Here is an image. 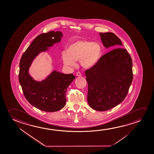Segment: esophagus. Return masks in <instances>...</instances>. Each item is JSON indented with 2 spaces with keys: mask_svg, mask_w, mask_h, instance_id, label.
<instances>
[{
  "mask_svg": "<svg viewBox=\"0 0 154 154\" xmlns=\"http://www.w3.org/2000/svg\"><path fill=\"white\" fill-rule=\"evenodd\" d=\"M76 76H78V77H81L82 76V73L80 72H77V73H76Z\"/></svg>",
  "mask_w": 154,
  "mask_h": 154,
  "instance_id": "34e87169",
  "label": "esophagus"
}]
</instances>
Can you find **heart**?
<instances>
[{"label": "heart", "instance_id": "obj_1", "mask_svg": "<svg viewBox=\"0 0 154 154\" xmlns=\"http://www.w3.org/2000/svg\"><path fill=\"white\" fill-rule=\"evenodd\" d=\"M102 48L99 44L91 40H76L69 45L68 50L62 52L64 64L73 66L76 61L80 60L84 68L90 69L95 66L101 57Z\"/></svg>", "mask_w": 154, "mask_h": 154}]
</instances>
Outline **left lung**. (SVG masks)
<instances>
[{"label":"left lung","mask_w":154,"mask_h":154,"mask_svg":"<svg viewBox=\"0 0 154 154\" xmlns=\"http://www.w3.org/2000/svg\"><path fill=\"white\" fill-rule=\"evenodd\" d=\"M100 35L104 48L123 46L112 32H101ZM85 75L89 106L95 110L106 111L121 103L128 94L133 80L132 58L125 48H115L86 70Z\"/></svg>","instance_id":"1"}]
</instances>
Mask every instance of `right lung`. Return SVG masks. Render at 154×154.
Wrapping results in <instances>:
<instances>
[{"label": "right lung", "mask_w": 154, "mask_h": 154, "mask_svg": "<svg viewBox=\"0 0 154 154\" xmlns=\"http://www.w3.org/2000/svg\"><path fill=\"white\" fill-rule=\"evenodd\" d=\"M63 34L51 31L38 35L29 45L20 62L19 82L26 100L36 108L46 112L62 109L66 103L67 88L75 79L73 74H64L54 70L42 81L34 80L29 73V68L40 53L60 43Z\"/></svg>", "instance_id": "obj_1"}]
</instances>
